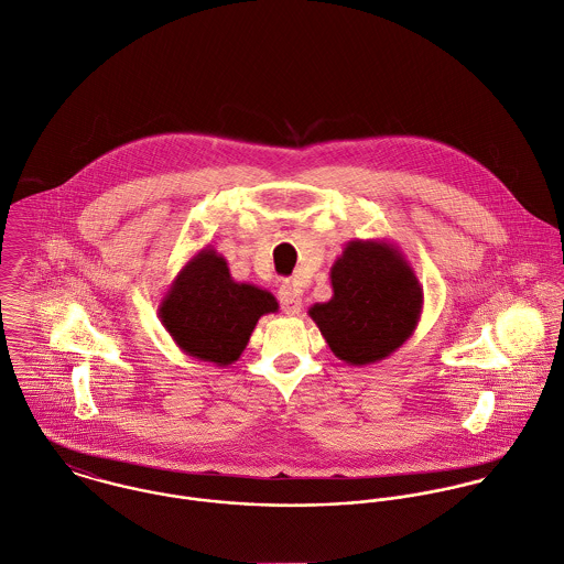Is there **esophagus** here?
Wrapping results in <instances>:
<instances>
[{
  "instance_id": "obj_1",
  "label": "esophagus",
  "mask_w": 564,
  "mask_h": 564,
  "mask_svg": "<svg viewBox=\"0 0 564 564\" xmlns=\"http://www.w3.org/2000/svg\"><path fill=\"white\" fill-rule=\"evenodd\" d=\"M279 301H281V307L288 316H296L301 314V307H303V301H301V294L292 288V285H283L279 290Z\"/></svg>"
}]
</instances>
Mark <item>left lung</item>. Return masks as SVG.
Segmentation results:
<instances>
[{"label": "left lung", "instance_id": "1", "mask_svg": "<svg viewBox=\"0 0 564 564\" xmlns=\"http://www.w3.org/2000/svg\"><path fill=\"white\" fill-rule=\"evenodd\" d=\"M334 296L310 316L334 355L377 364L399 350L419 327L423 285L405 254L386 239H350L332 265Z\"/></svg>", "mask_w": 564, "mask_h": 564}]
</instances>
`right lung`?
Returning <instances> with one entry per match:
<instances>
[{"label": "right lung", "mask_w": 564, "mask_h": 564, "mask_svg": "<svg viewBox=\"0 0 564 564\" xmlns=\"http://www.w3.org/2000/svg\"><path fill=\"white\" fill-rule=\"evenodd\" d=\"M279 312L276 299L230 276L225 257L200 248L174 276L159 305V318L189 357L228 366L239 359L257 323Z\"/></svg>", "instance_id": "add662e5"}]
</instances>
